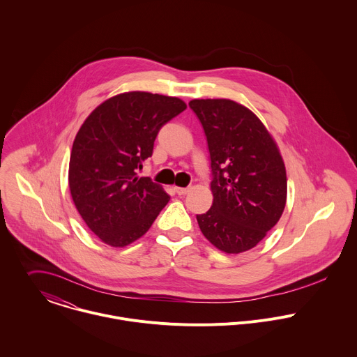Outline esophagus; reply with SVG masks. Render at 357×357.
<instances>
[{
    "mask_svg": "<svg viewBox=\"0 0 357 357\" xmlns=\"http://www.w3.org/2000/svg\"><path fill=\"white\" fill-rule=\"evenodd\" d=\"M174 190L176 192V195H179V196H185V195H188L189 193V188H179V186H175L174 188Z\"/></svg>",
    "mask_w": 357,
    "mask_h": 357,
    "instance_id": "34e87169",
    "label": "esophagus"
}]
</instances>
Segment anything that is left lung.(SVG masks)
<instances>
[{
	"label": "left lung",
	"instance_id": "8db88e82",
	"mask_svg": "<svg viewBox=\"0 0 357 357\" xmlns=\"http://www.w3.org/2000/svg\"><path fill=\"white\" fill-rule=\"evenodd\" d=\"M203 124L214 181V202L197 215L204 237L226 254L254 248L279 222L287 202V175L279 146L265 124L231 99H193Z\"/></svg>",
	"mask_w": 357,
	"mask_h": 357
}]
</instances>
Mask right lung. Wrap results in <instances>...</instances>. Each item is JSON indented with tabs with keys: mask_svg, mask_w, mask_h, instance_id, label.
Instances as JSON below:
<instances>
[{
	"mask_svg": "<svg viewBox=\"0 0 357 357\" xmlns=\"http://www.w3.org/2000/svg\"><path fill=\"white\" fill-rule=\"evenodd\" d=\"M186 109L175 96L130 91L85 119L73 142V203L102 243L123 248L141 238L169 202L162 186L141 178L160 128Z\"/></svg>",
	"mask_w": 357,
	"mask_h": 357,
	"instance_id": "obj_1",
	"label": "right lung"
}]
</instances>
